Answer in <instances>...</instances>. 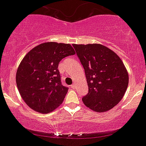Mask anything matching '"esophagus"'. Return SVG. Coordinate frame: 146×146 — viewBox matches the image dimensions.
<instances>
[{"label":"esophagus","instance_id":"obj_1","mask_svg":"<svg viewBox=\"0 0 146 146\" xmlns=\"http://www.w3.org/2000/svg\"><path fill=\"white\" fill-rule=\"evenodd\" d=\"M70 87H71V88H73V89H74L75 87H76V85H75L74 84H72V85L70 86Z\"/></svg>","mask_w":146,"mask_h":146}]
</instances>
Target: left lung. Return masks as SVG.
I'll list each match as a JSON object with an SVG mask.
<instances>
[{
    "label": "left lung",
    "instance_id": "1",
    "mask_svg": "<svg viewBox=\"0 0 146 146\" xmlns=\"http://www.w3.org/2000/svg\"><path fill=\"white\" fill-rule=\"evenodd\" d=\"M83 65L89 87L83 103L97 112L109 111L122 99L129 84V74L113 50L101 44H73Z\"/></svg>",
    "mask_w": 146,
    "mask_h": 146
}]
</instances>
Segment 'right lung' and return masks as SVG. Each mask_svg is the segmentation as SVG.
<instances>
[{
  "instance_id": "add662e5",
  "label": "right lung",
  "mask_w": 146,
  "mask_h": 146,
  "mask_svg": "<svg viewBox=\"0 0 146 146\" xmlns=\"http://www.w3.org/2000/svg\"><path fill=\"white\" fill-rule=\"evenodd\" d=\"M70 44L49 42L35 47L21 61L16 83L26 104L40 113H49L63 102L68 88L62 84L59 63L74 55Z\"/></svg>"
}]
</instances>
